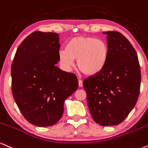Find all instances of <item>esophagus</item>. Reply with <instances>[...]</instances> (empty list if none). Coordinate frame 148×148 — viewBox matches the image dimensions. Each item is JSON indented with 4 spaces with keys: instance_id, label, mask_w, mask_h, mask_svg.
Returning <instances> with one entry per match:
<instances>
[{
    "instance_id": "1",
    "label": "esophagus",
    "mask_w": 148,
    "mask_h": 148,
    "mask_svg": "<svg viewBox=\"0 0 148 148\" xmlns=\"http://www.w3.org/2000/svg\"><path fill=\"white\" fill-rule=\"evenodd\" d=\"M78 82H79V87H82V86H83L82 81L80 80V79H79V81H78Z\"/></svg>"
}]
</instances>
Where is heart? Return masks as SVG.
Segmentation results:
<instances>
[{
    "label": "heart",
    "instance_id": "obj_1",
    "mask_svg": "<svg viewBox=\"0 0 148 148\" xmlns=\"http://www.w3.org/2000/svg\"><path fill=\"white\" fill-rule=\"evenodd\" d=\"M108 46L103 40L91 36H77L68 41L66 49L59 53V61L66 71L75 66L87 75H94L102 70L108 58Z\"/></svg>",
    "mask_w": 148,
    "mask_h": 148
}]
</instances>
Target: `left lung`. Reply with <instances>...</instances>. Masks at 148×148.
I'll list each match as a JSON object with an SVG mask.
<instances>
[{
	"label": "left lung",
	"mask_w": 148,
	"mask_h": 148,
	"mask_svg": "<svg viewBox=\"0 0 148 148\" xmlns=\"http://www.w3.org/2000/svg\"><path fill=\"white\" fill-rule=\"evenodd\" d=\"M107 34L108 58L102 70L83 81L93 121L102 126L122 123L136 105L140 93V69L136 50L121 33Z\"/></svg>",
	"instance_id": "obj_1"
}]
</instances>
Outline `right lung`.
<instances>
[{"label": "right lung", "mask_w": 148, "mask_h": 148, "mask_svg": "<svg viewBox=\"0 0 148 148\" xmlns=\"http://www.w3.org/2000/svg\"><path fill=\"white\" fill-rule=\"evenodd\" d=\"M57 33L36 31L18 46L11 67L12 92L24 118L39 127L60 121L66 99L78 88L76 75L62 71Z\"/></svg>", "instance_id": "add662e5"}]
</instances>
